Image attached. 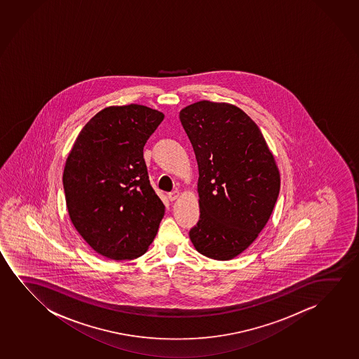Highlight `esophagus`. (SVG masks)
<instances>
[{"instance_id": "obj_1", "label": "esophagus", "mask_w": 359, "mask_h": 359, "mask_svg": "<svg viewBox=\"0 0 359 359\" xmlns=\"http://www.w3.org/2000/svg\"><path fill=\"white\" fill-rule=\"evenodd\" d=\"M177 197H179V191H177V190H175V191L169 192V194H168V198H169L170 201L177 200Z\"/></svg>"}]
</instances>
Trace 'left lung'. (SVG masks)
Returning a JSON list of instances; mask_svg holds the SVG:
<instances>
[{
  "label": "left lung",
  "instance_id": "left-lung-1",
  "mask_svg": "<svg viewBox=\"0 0 359 359\" xmlns=\"http://www.w3.org/2000/svg\"><path fill=\"white\" fill-rule=\"evenodd\" d=\"M198 165L200 219L189 236L202 255L231 260L273 211L280 172L265 138L241 109L202 100L180 111Z\"/></svg>",
  "mask_w": 359,
  "mask_h": 359
}]
</instances>
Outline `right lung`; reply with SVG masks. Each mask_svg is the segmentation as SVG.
Returning a JSON list of instances; mask_svg holds the SVG:
<instances>
[{
    "label": "right lung",
    "instance_id": "add662e5",
    "mask_svg": "<svg viewBox=\"0 0 359 359\" xmlns=\"http://www.w3.org/2000/svg\"><path fill=\"white\" fill-rule=\"evenodd\" d=\"M163 118L138 104L103 109L86 123L66 161L69 218L108 259H136L157 234L165 207L151 187L143 147Z\"/></svg>",
    "mask_w": 359,
    "mask_h": 359
}]
</instances>
